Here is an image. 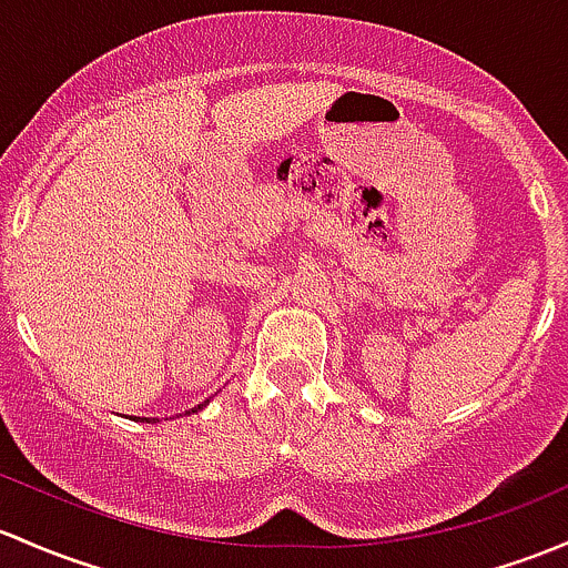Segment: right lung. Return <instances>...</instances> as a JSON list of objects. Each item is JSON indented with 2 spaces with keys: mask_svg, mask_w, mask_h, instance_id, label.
Wrapping results in <instances>:
<instances>
[{
  "mask_svg": "<svg viewBox=\"0 0 568 568\" xmlns=\"http://www.w3.org/2000/svg\"><path fill=\"white\" fill-rule=\"evenodd\" d=\"M206 403H209V399H204V403H201V405H199V408H204V405H206ZM199 408H195V410H199ZM195 410H193V414H195ZM187 414H190V410H187ZM143 422H154V419H143Z\"/></svg>",
  "mask_w": 568,
  "mask_h": 568,
  "instance_id": "1",
  "label": "right lung"
}]
</instances>
